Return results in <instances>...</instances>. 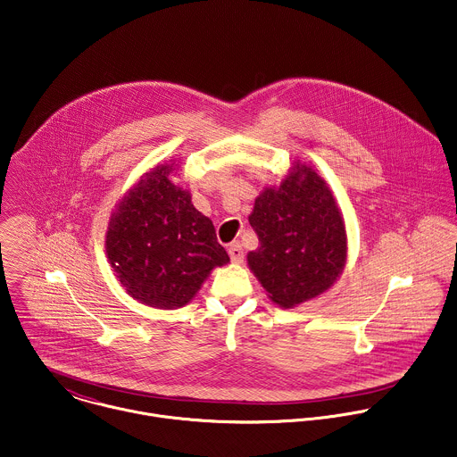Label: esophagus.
<instances>
[{
	"label": "esophagus",
	"instance_id": "esophagus-1",
	"mask_svg": "<svg viewBox=\"0 0 457 457\" xmlns=\"http://www.w3.org/2000/svg\"><path fill=\"white\" fill-rule=\"evenodd\" d=\"M228 253H229V258H231L233 263H242L244 262V249H242V245L238 242L231 244Z\"/></svg>",
	"mask_w": 457,
	"mask_h": 457
}]
</instances>
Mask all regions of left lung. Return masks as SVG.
Instances as JSON below:
<instances>
[{
    "mask_svg": "<svg viewBox=\"0 0 457 457\" xmlns=\"http://www.w3.org/2000/svg\"><path fill=\"white\" fill-rule=\"evenodd\" d=\"M249 224L260 245L247 263L269 297L295 308L329 290L347 262L342 212L313 167L295 162L279 187L254 201Z\"/></svg>",
    "mask_w": 457,
    "mask_h": 457,
    "instance_id": "obj_1",
    "label": "left lung"
}]
</instances>
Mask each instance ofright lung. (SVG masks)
<instances>
[{
    "label": "right lung",
    "mask_w": 457,
    "mask_h": 457,
    "mask_svg": "<svg viewBox=\"0 0 457 457\" xmlns=\"http://www.w3.org/2000/svg\"><path fill=\"white\" fill-rule=\"evenodd\" d=\"M174 163L156 165L126 192L110 217L106 256L135 301L160 310L188 304L215 267L229 262L208 217L174 185Z\"/></svg>",
    "instance_id": "obj_1"
}]
</instances>
